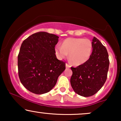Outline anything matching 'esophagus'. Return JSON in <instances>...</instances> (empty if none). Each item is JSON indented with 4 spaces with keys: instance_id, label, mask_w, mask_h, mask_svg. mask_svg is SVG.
<instances>
[{
    "instance_id": "1",
    "label": "esophagus",
    "mask_w": 121,
    "mask_h": 121,
    "mask_svg": "<svg viewBox=\"0 0 121 121\" xmlns=\"http://www.w3.org/2000/svg\"><path fill=\"white\" fill-rule=\"evenodd\" d=\"M70 67V65L68 64V63H66V68H69Z\"/></svg>"
}]
</instances>
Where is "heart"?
I'll use <instances>...</instances> for the list:
<instances>
[{
	"instance_id": "heart-1",
	"label": "heart",
	"mask_w": 121,
	"mask_h": 121,
	"mask_svg": "<svg viewBox=\"0 0 121 121\" xmlns=\"http://www.w3.org/2000/svg\"><path fill=\"white\" fill-rule=\"evenodd\" d=\"M93 45L88 39L69 37L62 41V46L57 45L55 52L60 59H65L69 53V58L73 64H84L89 59Z\"/></svg>"
}]
</instances>
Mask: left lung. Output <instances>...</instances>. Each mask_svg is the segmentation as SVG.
Returning <instances> with one entry per match:
<instances>
[{
    "mask_svg": "<svg viewBox=\"0 0 121 121\" xmlns=\"http://www.w3.org/2000/svg\"><path fill=\"white\" fill-rule=\"evenodd\" d=\"M92 45L89 59L84 64L71 67V86L76 93L83 97L91 96L100 90L106 81L109 70L106 48L95 37L92 40Z\"/></svg>",
    "mask_w": 121,
    "mask_h": 121,
    "instance_id": "obj_1",
    "label": "left lung"
}]
</instances>
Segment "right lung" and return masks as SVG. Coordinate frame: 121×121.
<instances>
[{"label":"right lung","instance_id":"right-lung-1","mask_svg":"<svg viewBox=\"0 0 121 121\" xmlns=\"http://www.w3.org/2000/svg\"><path fill=\"white\" fill-rule=\"evenodd\" d=\"M58 40L55 35L39 32L22 43L17 57L18 74L22 84L33 93L49 91L65 69V62L55 55Z\"/></svg>","mask_w":121,"mask_h":121}]
</instances>
